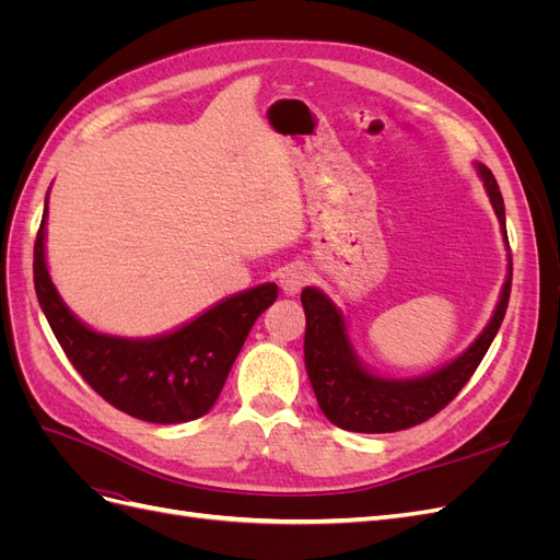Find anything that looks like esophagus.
<instances>
[{
  "label": "esophagus",
  "instance_id": "obj_1",
  "mask_svg": "<svg viewBox=\"0 0 560 560\" xmlns=\"http://www.w3.org/2000/svg\"><path fill=\"white\" fill-rule=\"evenodd\" d=\"M308 280H311V270L306 266H303V264H290L280 273V290L287 296H294V294H299L303 290V287L308 284Z\"/></svg>",
  "mask_w": 560,
  "mask_h": 560
}]
</instances>
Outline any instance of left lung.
Returning a JSON list of instances; mask_svg holds the SVG:
<instances>
[{"instance_id":"8db88e82","label":"left lung","mask_w":560,"mask_h":560,"mask_svg":"<svg viewBox=\"0 0 560 560\" xmlns=\"http://www.w3.org/2000/svg\"><path fill=\"white\" fill-rule=\"evenodd\" d=\"M486 191L493 202V210L502 224L504 245L510 249L504 226V200L495 175L486 165H477ZM506 280L500 294V303L490 317L488 327L460 358L442 366L434 374L409 381L378 378L358 362L350 338L346 334V319L336 311L334 303L315 287L301 292L303 311H306V338H303V358L313 385V393L322 413L336 428L364 434L399 432L420 425L436 416L455 395L467 385L474 371L481 364L483 354L502 325L506 303L512 292V254L506 266Z\"/></svg>"}]
</instances>
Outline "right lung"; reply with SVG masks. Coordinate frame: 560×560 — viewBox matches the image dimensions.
<instances>
[{
	"mask_svg": "<svg viewBox=\"0 0 560 560\" xmlns=\"http://www.w3.org/2000/svg\"><path fill=\"white\" fill-rule=\"evenodd\" d=\"M46 210L35 241V292L67 360L95 393L132 418L177 425L206 416L226 383L257 317L273 306L278 287L266 282L235 294L182 329L159 338L97 334L65 306L44 254Z\"/></svg>",
	"mask_w": 560,
	"mask_h": 560,
	"instance_id": "right-lung-1",
	"label": "right lung"
}]
</instances>
